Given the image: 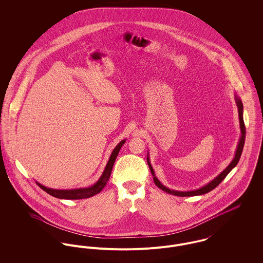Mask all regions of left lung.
<instances>
[{
    "instance_id": "8db88e82",
    "label": "left lung",
    "mask_w": 263,
    "mask_h": 263,
    "mask_svg": "<svg viewBox=\"0 0 263 263\" xmlns=\"http://www.w3.org/2000/svg\"><path fill=\"white\" fill-rule=\"evenodd\" d=\"M235 99H236V103H237V106H238V113H239V121H240V128H241V138H240V141H239V144H238V147H237V150L235 153V157L233 159V161L229 164V166L226 168L225 170L220 173L214 180H212L210 183H208L206 185L202 186V187L198 188V189H194V190H190V191H178V190H173V189H169L166 186H164L159 180L158 178L155 176V173H154V170H153V167L151 166L150 159H149V155L147 157V161H148V165H149V168H150L151 173L153 175V179H154V182L155 184L164 190L165 192L167 193H170V194H173V195H176V196H195V195H201V194H205L210 191H212L213 189L217 187L224 179L226 178V176L231 172V170L238 164L239 160H240V157H241V154H242V151L244 148V143H245V134H246V128H245V124H244V120H243V104H242V101L240 100V98H238L237 96H235Z\"/></svg>"
}]
</instances>
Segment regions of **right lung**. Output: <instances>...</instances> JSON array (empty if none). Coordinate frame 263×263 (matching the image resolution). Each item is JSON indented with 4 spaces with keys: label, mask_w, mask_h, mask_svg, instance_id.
I'll return each mask as SVG.
<instances>
[{
    "label": "right lung",
    "mask_w": 263,
    "mask_h": 263,
    "mask_svg": "<svg viewBox=\"0 0 263 263\" xmlns=\"http://www.w3.org/2000/svg\"><path fill=\"white\" fill-rule=\"evenodd\" d=\"M125 143V140H122L112 151L110 158L106 164V167L101 175V177L98 179V181L90 186V187L86 188H78V189H70V190H61V189H52V188H47L43 185H41L40 183H37L38 186L43 189L45 192H47L48 194L57 197V198H62V199H82V198H88L91 197L97 193H99L104 186L106 185L107 181L109 180L111 171H112L113 164L115 162V159L119 153L120 148L122 147V145Z\"/></svg>",
    "instance_id": "add662e5"
}]
</instances>
